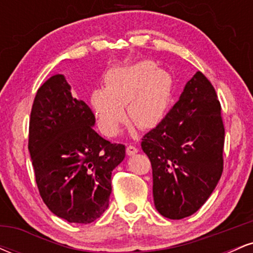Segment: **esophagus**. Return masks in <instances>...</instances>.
<instances>
[{
    "label": "esophagus",
    "instance_id": "obj_1",
    "mask_svg": "<svg viewBox=\"0 0 253 253\" xmlns=\"http://www.w3.org/2000/svg\"><path fill=\"white\" fill-rule=\"evenodd\" d=\"M127 156H134L135 153H138V149L135 146H132V145H128L126 149Z\"/></svg>",
    "mask_w": 253,
    "mask_h": 253
}]
</instances>
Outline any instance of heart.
<instances>
[{
  "instance_id": "b5f03b06",
  "label": "heart",
  "mask_w": 253,
  "mask_h": 253,
  "mask_svg": "<svg viewBox=\"0 0 253 253\" xmlns=\"http://www.w3.org/2000/svg\"><path fill=\"white\" fill-rule=\"evenodd\" d=\"M173 80L152 60L113 68L104 75V88L90 94V106L103 134L115 136L126 119L140 129L155 128L169 110Z\"/></svg>"
}]
</instances>
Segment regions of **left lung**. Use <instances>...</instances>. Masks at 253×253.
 <instances>
[{
    "instance_id": "obj_1",
    "label": "left lung",
    "mask_w": 253,
    "mask_h": 253,
    "mask_svg": "<svg viewBox=\"0 0 253 253\" xmlns=\"http://www.w3.org/2000/svg\"><path fill=\"white\" fill-rule=\"evenodd\" d=\"M225 128L216 92L197 71L162 123L144 135L153 201L159 214L179 220L210 199L223 169Z\"/></svg>"
}]
</instances>
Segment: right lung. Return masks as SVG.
Wrapping results in <instances>:
<instances>
[{"instance_id":"1","label":"right lung","mask_w":253,"mask_h":253,"mask_svg":"<svg viewBox=\"0 0 253 253\" xmlns=\"http://www.w3.org/2000/svg\"><path fill=\"white\" fill-rule=\"evenodd\" d=\"M95 117L72 96L63 75L38 89L30 120L28 150L42 201L68 222L90 223L109 206L112 171L125 146L112 144L92 127Z\"/></svg>"}]
</instances>
